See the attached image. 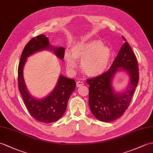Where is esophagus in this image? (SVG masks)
<instances>
[{
	"label": "esophagus",
	"mask_w": 153,
	"mask_h": 153,
	"mask_svg": "<svg viewBox=\"0 0 153 153\" xmlns=\"http://www.w3.org/2000/svg\"><path fill=\"white\" fill-rule=\"evenodd\" d=\"M84 85V83L82 81H78L76 82V87H80Z\"/></svg>",
	"instance_id": "34e87169"
}]
</instances>
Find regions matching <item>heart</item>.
<instances>
[{
	"label": "heart",
	"instance_id": "heart-1",
	"mask_svg": "<svg viewBox=\"0 0 153 153\" xmlns=\"http://www.w3.org/2000/svg\"><path fill=\"white\" fill-rule=\"evenodd\" d=\"M110 48L103 45L99 39H92L76 44L72 48V53L66 51L64 59L68 68L73 71L78 65V59L82 60L83 72L89 76H97L105 72L110 60Z\"/></svg>",
	"mask_w": 153,
	"mask_h": 153
}]
</instances>
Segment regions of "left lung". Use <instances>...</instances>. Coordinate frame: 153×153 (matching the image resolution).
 I'll use <instances>...</instances> for the list:
<instances>
[{
    "label": "left lung",
    "instance_id": "obj_1",
    "mask_svg": "<svg viewBox=\"0 0 153 153\" xmlns=\"http://www.w3.org/2000/svg\"><path fill=\"white\" fill-rule=\"evenodd\" d=\"M123 44L120 52L110 69L100 75L87 79L89 87V106L97 120L110 122L120 118L128 108L139 80L137 59L132 49L126 42ZM119 70L128 73L130 81L128 89L123 94L114 92L112 80Z\"/></svg>",
    "mask_w": 153,
    "mask_h": 153
}]
</instances>
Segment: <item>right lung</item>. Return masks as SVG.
<instances>
[{
	"label": "right lung",
	"instance_id": "obj_1",
	"mask_svg": "<svg viewBox=\"0 0 153 153\" xmlns=\"http://www.w3.org/2000/svg\"><path fill=\"white\" fill-rule=\"evenodd\" d=\"M53 51L57 56L64 58V47H53L48 42V38L43 34L33 38L26 45L21 54L18 66V86L25 105L28 112L37 121L51 123L60 119L67 108L68 100L76 88L74 80L59 75L58 83L51 94L42 99L32 97L26 87L23 78V68L27 57L38 51Z\"/></svg>",
	"mask_w": 153,
	"mask_h": 153
}]
</instances>
